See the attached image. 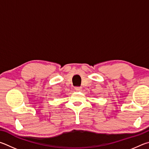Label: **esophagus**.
I'll list each match as a JSON object with an SVG mask.
<instances>
[{
  "label": "esophagus",
  "mask_w": 149,
  "mask_h": 149,
  "mask_svg": "<svg viewBox=\"0 0 149 149\" xmlns=\"http://www.w3.org/2000/svg\"><path fill=\"white\" fill-rule=\"evenodd\" d=\"M75 90L77 91V92H80V91L82 90V87H80V86H77L75 87Z\"/></svg>",
  "instance_id": "esophagus-1"
}]
</instances>
